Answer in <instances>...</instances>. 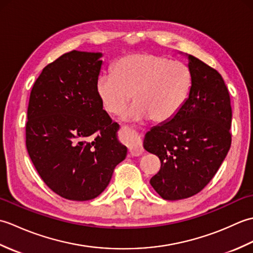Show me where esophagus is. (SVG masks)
<instances>
[{
  "label": "esophagus",
  "instance_id": "34e87169",
  "mask_svg": "<svg viewBox=\"0 0 253 253\" xmlns=\"http://www.w3.org/2000/svg\"><path fill=\"white\" fill-rule=\"evenodd\" d=\"M123 139L124 142L129 149L130 155L132 157H139L143 152V147L141 142V138L135 130H130L128 128H123Z\"/></svg>",
  "mask_w": 253,
  "mask_h": 253
}]
</instances>
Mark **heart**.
Returning a JSON list of instances; mask_svg holds the SVG:
<instances>
[{
  "label": "heart",
  "mask_w": 253,
  "mask_h": 253,
  "mask_svg": "<svg viewBox=\"0 0 253 253\" xmlns=\"http://www.w3.org/2000/svg\"><path fill=\"white\" fill-rule=\"evenodd\" d=\"M96 93L103 109L117 114L133 96L136 103L122 116L124 121L168 123L184 107L191 89L189 69L180 62L153 53H132L122 57L114 75L102 74Z\"/></svg>",
  "instance_id": "b5f03b06"
}]
</instances>
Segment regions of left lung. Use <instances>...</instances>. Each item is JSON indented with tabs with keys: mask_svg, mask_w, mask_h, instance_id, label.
Returning a JSON list of instances; mask_svg holds the SVG:
<instances>
[{
	"mask_svg": "<svg viewBox=\"0 0 253 253\" xmlns=\"http://www.w3.org/2000/svg\"><path fill=\"white\" fill-rule=\"evenodd\" d=\"M187 57L191 89L173 120L152 127L143 147L159 157L161 169L150 179L165 200L195 196L216 174L232 142V106L221 75L192 55Z\"/></svg>",
	"mask_w": 253,
	"mask_h": 253,
	"instance_id": "1",
	"label": "left lung"
}]
</instances>
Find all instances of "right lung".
<instances>
[{
	"instance_id": "1",
	"label": "right lung",
	"mask_w": 253,
	"mask_h": 253,
	"mask_svg": "<svg viewBox=\"0 0 253 253\" xmlns=\"http://www.w3.org/2000/svg\"><path fill=\"white\" fill-rule=\"evenodd\" d=\"M102 55L65 53L43 68L30 93L27 151L46 186L73 201L101 195L127 155L96 93Z\"/></svg>"
}]
</instances>
